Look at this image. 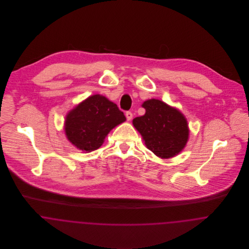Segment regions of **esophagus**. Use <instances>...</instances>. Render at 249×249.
Here are the masks:
<instances>
[{
    "label": "esophagus",
    "mask_w": 249,
    "mask_h": 249,
    "mask_svg": "<svg viewBox=\"0 0 249 249\" xmlns=\"http://www.w3.org/2000/svg\"><path fill=\"white\" fill-rule=\"evenodd\" d=\"M125 116H126V119L128 121H130L132 119V113L130 112V111H128V112H126V114H125Z\"/></svg>",
    "instance_id": "obj_1"
}]
</instances>
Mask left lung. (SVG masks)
Instances as JSON below:
<instances>
[{"mask_svg": "<svg viewBox=\"0 0 249 249\" xmlns=\"http://www.w3.org/2000/svg\"><path fill=\"white\" fill-rule=\"evenodd\" d=\"M145 114L132 120L145 146L161 159L173 158L183 150L189 139L188 121L177 108L151 99L142 105Z\"/></svg>", "mask_w": 249, "mask_h": 249, "instance_id": "8db88e82", "label": "left lung"}]
</instances>
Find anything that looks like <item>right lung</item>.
<instances>
[{
    "mask_svg": "<svg viewBox=\"0 0 249 249\" xmlns=\"http://www.w3.org/2000/svg\"><path fill=\"white\" fill-rule=\"evenodd\" d=\"M125 120L116 104L105 96L92 95L67 114L64 130L74 146L90 152L98 149L110 130Z\"/></svg>",
    "mask_w": 249,
    "mask_h": 249,
    "instance_id": "right-lung-1",
    "label": "right lung"
}]
</instances>
